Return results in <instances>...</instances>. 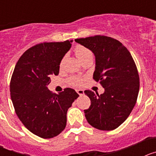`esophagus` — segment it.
<instances>
[{"label": "esophagus", "mask_w": 156, "mask_h": 156, "mask_svg": "<svg viewBox=\"0 0 156 156\" xmlns=\"http://www.w3.org/2000/svg\"><path fill=\"white\" fill-rule=\"evenodd\" d=\"M76 92H77V94H78L79 95H83L84 94V90H82V89H78V90H76Z\"/></svg>", "instance_id": "1"}]
</instances>
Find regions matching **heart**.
Returning a JSON list of instances; mask_svg holds the SVG:
<instances>
[{
  "instance_id": "1",
  "label": "heart",
  "mask_w": 156,
  "mask_h": 156,
  "mask_svg": "<svg viewBox=\"0 0 156 156\" xmlns=\"http://www.w3.org/2000/svg\"><path fill=\"white\" fill-rule=\"evenodd\" d=\"M74 51H75L76 55L80 62H82L87 55H91V51L88 48L83 46H76ZM68 82L71 86L79 87L82 84L83 79L79 76H72L69 79Z\"/></svg>"
}]
</instances>
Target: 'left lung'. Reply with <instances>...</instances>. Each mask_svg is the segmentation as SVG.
Wrapping results in <instances>:
<instances>
[{"label": "left lung", "instance_id": "8db88e82", "mask_svg": "<svg viewBox=\"0 0 156 156\" xmlns=\"http://www.w3.org/2000/svg\"><path fill=\"white\" fill-rule=\"evenodd\" d=\"M75 41L94 53L93 78L105 89L100 95L85 90L91 102L85 117L96 129L112 130L127 119L136 104L140 87L137 66L127 48L112 37L98 35Z\"/></svg>", "mask_w": 156, "mask_h": 156}]
</instances>
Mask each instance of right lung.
Returning <instances> with one entry per match:
<instances>
[{
  "mask_svg": "<svg viewBox=\"0 0 156 156\" xmlns=\"http://www.w3.org/2000/svg\"><path fill=\"white\" fill-rule=\"evenodd\" d=\"M73 41L41 43L32 47L16 63L10 94L19 119L31 133L52 138L66 126V114L79 94L72 88L53 94L48 90L51 76L58 75L60 63Z\"/></svg>",
  "mask_w": 156,
  "mask_h": 156,
  "instance_id": "right-lung-1",
  "label": "right lung"
}]
</instances>
